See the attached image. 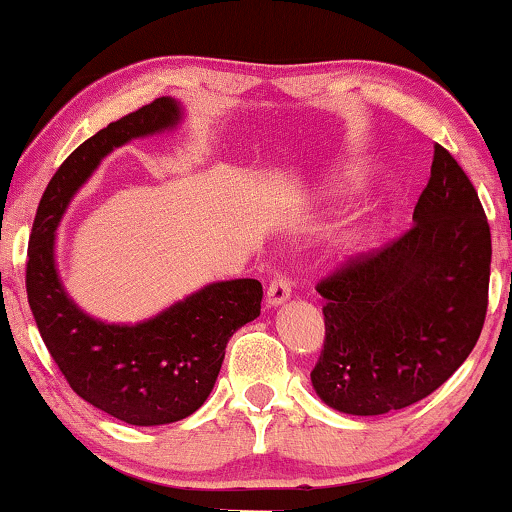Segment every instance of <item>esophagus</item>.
<instances>
[{
    "label": "esophagus",
    "mask_w": 512,
    "mask_h": 512,
    "mask_svg": "<svg viewBox=\"0 0 512 512\" xmlns=\"http://www.w3.org/2000/svg\"><path fill=\"white\" fill-rule=\"evenodd\" d=\"M289 298H291L289 279H286L284 275L272 279L270 286H268V293H265V303H268V307H279L282 303H286Z\"/></svg>",
    "instance_id": "esophagus-1"
}]
</instances>
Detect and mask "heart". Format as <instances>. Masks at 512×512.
Returning <instances> with one entry per match:
<instances>
[{
  "label": "heart",
  "instance_id": "1",
  "mask_svg": "<svg viewBox=\"0 0 512 512\" xmlns=\"http://www.w3.org/2000/svg\"><path fill=\"white\" fill-rule=\"evenodd\" d=\"M352 186H354V179L347 177V174H345V177H335L333 179V193H347Z\"/></svg>",
  "mask_w": 512,
  "mask_h": 512
}]
</instances>
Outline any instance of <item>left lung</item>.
Instances as JSON below:
<instances>
[{
  "instance_id": "8db88e82",
  "label": "left lung",
  "mask_w": 512,
  "mask_h": 512,
  "mask_svg": "<svg viewBox=\"0 0 512 512\" xmlns=\"http://www.w3.org/2000/svg\"><path fill=\"white\" fill-rule=\"evenodd\" d=\"M408 233L321 279L326 338L312 387L333 410L384 415L436 391L487 314L492 233L478 193L436 144Z\"/></svg>"
}]
</instances>
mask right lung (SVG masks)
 Masks as SVG:
<instances>
[{
  "label": "right lung",
  "mask_w": 512,
  "mask_h": 512,
  "mask_svg": "<svg viewBox=\"0 0 512 512\" xmlns=\"http://www.w3.org/2000/svg\"><path fill=\"white\" fill-rule=\"evenodd\" d=\"M179 121L181 104L158 97L86 139L48 181L27 247V300L60 373L83 401L132 426L193 415L212 394L228 340L261 314L258 279L207 284L139 324L93 319L60 282L55 230L76 191L118 146Z\"/></svg>",
  "instance_id": "add662e5"
}]
</instances>
